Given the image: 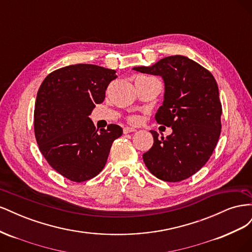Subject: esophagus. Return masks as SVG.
Returning <instances> with one entry per match:
<instances>
[{
  "instance_id": "esophagus-1",
  "label": "esophagus",
  "mask_w": 252,
  "mask_h": 252,
  "mask_svg": "<svg viewBox=\"0 0 252 252\" xmlns=\"http://www.w3.org/2000/svg\"><path fill=\"white\" fill-rule=\"evenodd\" d=\"M136 129L135 128H133V127H125L124 129H123V132L126 134V133H130V132H133V131H135Z\"/></svg>"
}]
</instances>
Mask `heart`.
Listing matches in <instances>:
<instances>
[{
    "label": "heart",
    "instance_id": "heart-1",
    "mask_svg": "<svg viewBox=\"0 0 252 252\" xmlns=\"http://www.w3.org/2000/svg\"><path fill=\"white\" fill-rule=\"evenodd\" d=\"M139 121H140V119L138 117H131L130 118V122H132V123H138Z\"/></svg>",
    "mask_w": 252,
    "mask_h": 252
}]
</instances>
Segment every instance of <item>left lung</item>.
Here are the masks:
<instances>
[{
    "label": "left lung",
    "mask_w": 252,
    "mask_h": 252,
    "mask_svg": "<svg viewBox=\"0 0 252 252\" xmlns=\"http://www.w3.org/2000/svg\"><path fill=\"white\" fill-rule=\"evenodd\" d=\"M133 70L162 77L164 101L156 120L172 128L166 138L150 130L154 145L143 155L145 165L165 182L188 179L207 163L220 138L222 104L216 79L184 56L166 57Z\"/></svg>",
    "instance_id": "1"
}]
</instances>
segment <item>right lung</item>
Returning <instances> with one entry per match:
<instances>
[{
	"label": "right lung",
	"mask_w": 252,
	"mask_h": 252,
	"mask_svg": "<svg viewBox=\"0 0 252 252\" xmlns=\"http://www.w3.org/2000/svg\"><path fill=\"white\" fill-rule=\"evenodd\" d=\"M116 70L93 64L70 65L49 73L39 88L33 126L36 143L53 169L72 182L100 173L123 129L97 130L89 116L101 104Z\"/></svg>",
	"instance_id": "1"
}]
</instances>
